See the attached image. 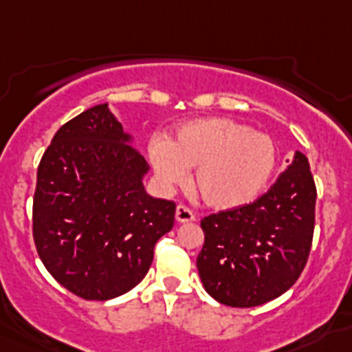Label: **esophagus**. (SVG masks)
Here are the masks:
<instances>
[{"label": "esophagus", "mask_w": 352, "mask_h": 352, "mask_svg": "<svg viewBox=\"0 0 352 352\" xmlns=\"http://www.w3.org/2000/svg\"><path fill=\"white\" fill-rule=\"evenodd\" d=\"M176 220H178L179 223L194 222L195 214L192 213L190 208H186L185 204H178V206H176Z\"/></svg>", "instance_id": "34e87169"}]
</instances>
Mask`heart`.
Returning <instances> with one entry per match:
<instances>
[{
	"label": "heart",
	"instance_id": "1",
	"mask_svg": "<svg viewBox=\"0 0 352 352\" xmlns=\"http://www.w3.org/2000/svg\"><path fill=\"white\" fill-rule=\"evenodd\" d=\"M149 164L162 188L185 185L194 170L195 194L213 210H236L268 186L276 167V146L268 133L232 118H199L178 126L173 138L151 139Z\"/></svg>",
	"mask_w": 352,
	"mask_h": 352
}]
</instances>
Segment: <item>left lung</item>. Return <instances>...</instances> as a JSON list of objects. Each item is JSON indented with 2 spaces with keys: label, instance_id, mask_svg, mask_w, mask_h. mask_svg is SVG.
<instances>
[{
  "label": "left lung",
  "instance_id": "1",
  "mask_svg": "<svg viewBox=\"0 0 352 352\" xmlns=\"http://www.w3.org/2000/svg\"><path fill=\"white\" fill-rule=\"evenodd\" d=\"M316 183L309 160H294L266 194L201 220L199 276L211 298L248 309L268 303L300 278L316 226Z\"/></svg>",
  "mask_w": 352,
  "mask_h": 352
}]
</instances>
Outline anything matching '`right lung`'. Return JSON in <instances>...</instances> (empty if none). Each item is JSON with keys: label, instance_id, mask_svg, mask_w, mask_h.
I'll list each match as a JSON object with an SVG mask.
<instances>
[{"label": "right lung", "instance_id": "obj_1", "mask_svg": "<svg viewBox=\"0 0 352 352\" xmlns=\"http://www.w3.org/2000/svg\"><path fill=\"white\" fill-rule=\"evenodd\" d=\"M107 104L67 121L45 149L33 239L47 272L84 300L121 296L144 278L176 204L146 194L144 157Z\"/></svg>", "mask_w": 352, "mask_h": 352}]
</instances>
